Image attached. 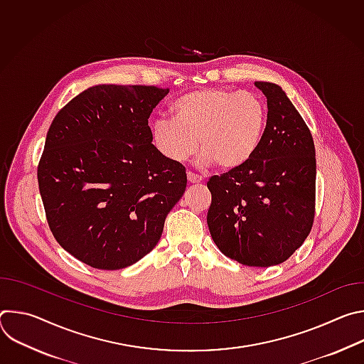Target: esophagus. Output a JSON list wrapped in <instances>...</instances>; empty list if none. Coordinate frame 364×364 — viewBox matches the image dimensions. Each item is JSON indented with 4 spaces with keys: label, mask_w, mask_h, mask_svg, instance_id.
<instances>
[{
    "label": "esophagus",
    "mask_w": 364,
    "mask_h": 364,
    "mask_svg": "<svg viewBox=\"0 0 364 364\" xmlns=\"http://www.w3.org/2000/svg\"><path fill=\"white\" fill-rule=\"evenodd\" d=\"M187 180H188V183H191V184H194V183H201V181H203V178H201L200 176H197V174H194V173H191V171L187 173Z\"/></svg>",
    "instance_id": "esophagus-1"
}]
</instances>
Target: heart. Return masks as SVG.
<instances>
[{"mask_svg": "<svg viewBox=\"0 0 364 364\" xmlns=\"http://www.w3.org/2000/svg\"><path fill=\"white\" fill-rule=\"evenodd\" d=\"M171 119L152 125V142L174 163L196 152L197 141L205 164L230 171L245 166L262 142L268 108L265 100L247 90H194L178 96Z\"/></svg>", "mask_w": 364, "mask_h": 364, "instance_id": "heart-1", "label": "heart"}]
</instances>
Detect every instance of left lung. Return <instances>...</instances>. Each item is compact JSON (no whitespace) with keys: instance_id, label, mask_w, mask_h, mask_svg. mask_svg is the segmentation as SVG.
<instances>
[{"instance_id":"left-lung-1","label":"left lung","mask_w":364,"mask_h":364,"mask_svg":"<svg viewBox=\"0 0 364 364\" xmlns=\"http://www.w3.org/2000/svg\"><path fill=\"white\" fill-rule=\"evenodd\" d=\"M268 99L261 145L240 168L207 181V225L218 247L247 267L285 262L304 243L316 216L314 139L285 90L256 82Z\"/></svg>"}]
</instances>
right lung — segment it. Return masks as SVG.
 I'll return each instance as SVG.
<instances>
[{
    "label": "right lung",
    "mask_w": 364,
    "mask_h": 364,
    "mask_svg": "<svg viewBox=\"0 0 364 364\" xmlns=\"http://www.w3.org/2000/svg\"><path fill=\"white\" fill-rule=\"evenodd\" d=\"M168 89L92 86L51 122L37 166L48 228L96 269H122L159 243L187 186L186 168L155 148L148 118Z\"/></svg>",
    "instance_id": "1"
}]
</instances>
